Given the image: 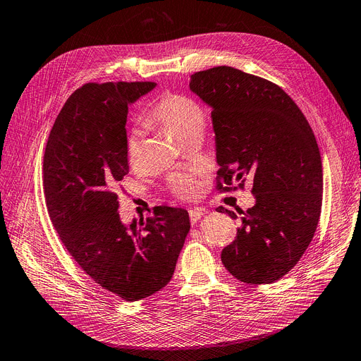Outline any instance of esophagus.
Returning <instances> with one entry per match:
<instances>
[{
  "instance_id": "1",
  "label": "esophagus",
  "mask_w": 361,
  "mask_h": 361,
  "mask_svg": "<svg viewBox=\"0 0 361 361\" xmlns=\"http://www.w3.org/2000/svg\"><path fill=\"white\" fill-rule=\"evenodd\" d=\"M203 214H204V212L200 210V209H191V210H188V216H190L191 224H196L199 219H202Z\"/></svg>"
}]
</instances>
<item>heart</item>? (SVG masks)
Instances as JSON below:
<instances>
[{
	"label": "heart",
	"mask_w": 361,
	"mask_h": 361,
	"mask_svg": "<svg viewBox=\"0 0 361 361\" xmlns=\"http://www.w3.org/2000/svg\"><path fill=\"white\" fill-rule=\"evenodd\" d=\"M204 120V110L195 99L183 94L164 92L148 109L143 123L162 126L178 139L188 142L193 136L203 133ZM126 158L133 168L142 162V135L139 130H135L126 140ZM170 185L174 195L183 199H193L200 193L199 180L187 174H174Z\"/></svg>",
	"instance_id": "b5f03b06"
}]
</instances>
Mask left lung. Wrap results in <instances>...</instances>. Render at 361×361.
I'll use <instances>...</instances> for the list:
<instances>
[{
	"instance_id": "8db88e82",
	"label": "left lung",
	"mask_w": 361,
	"mask_h": 361,
	"mask_svg": "<svg viewBox=\"0 0 361 361\" xmlns=\"http://www.w3.org/2000/svg\"><path fill=\"white\" fill-rule=\"evenodd\" d=\"M190 90L212 107L216 187L229 191L235 181L239 188L252 181L255 204L222 250L224 266L239 281L273 283L296 266L319 222L324 181L315 135L279 85L236 68L195 72Z\"/></svg>"
}]
</instances>
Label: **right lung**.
Returning <instances> with one entry per match:
<instances>
[{
	"label": "right lung",
	"instance_id": "right-lung-1",
	"mask_svg": "<svg viewBox=\"0 0 361 361\" xmlns=\"http://www.w3.org/2000/svg\"><path fill=\"white\" fill-rule=\"evenodd\" d=\"M155 82H88L71 94L46 142L43 193L62 244L95 283L128 302L171 280L190 231L188 213L157 206L154 216L120 221L128 106Z\"/></svg>",
	"mask_w": 361,
	"mask_h": 361
}]
</instances>
